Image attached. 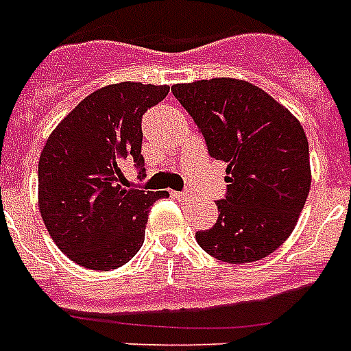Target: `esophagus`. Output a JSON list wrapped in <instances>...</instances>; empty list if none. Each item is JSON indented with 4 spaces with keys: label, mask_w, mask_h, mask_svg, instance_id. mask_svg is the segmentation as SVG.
I'll return each mask as SVG.
<instances>
[{
    "label": "esophagus",
    "mask_w": 351,
    "mask_h": 351,
    "mask_svg": "<svg viewBox=\"0 0 351 351\" xmlns=\"http://www.w3.org/2000/svg\"><path fill=\"white\" fill-rule=\"evenodd\" d=\"M171 195L175 198H178V200H184V198H187L189 195H187V191H171Z\"/></svg>",
    "instance_id": "esophagus-1"
}]
</instances>
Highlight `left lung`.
I'll return each instance as SVG.
<instances>
[{
	"label": "left lung",
	"instance_id": "left-lung-1",
	"mask_svg": "<svg viewBox=\"0 0 351 351\" xmlns=\"http://www.w3.org/2000/svg\"><path fill=\"white\" fill-rule=\"evenodd\" d=\"M171 93L202 132L208 153L228 162L219 220L197 231L206 253L230 264L261 261L293 231L310 193V149L299 120L244 80L176 84Z\"/></svg>",
	"mask_w": 351,
	"mask_h": 351
}]
</instances>
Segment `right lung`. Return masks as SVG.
Masks as SVG:
<instances>
[{"label": "right lung", "instance_id": "right-lung-1", "mask_svg": "<svg viewBox=\"0 0 351 351\" xmlns=\"http://www.w3.org/2000/svg\"><path fill=\"white\" fill-rule=\"evenodd\" d=\"M167 85H107L52 131L38 164V206L56 245L87 269L129 262L145 239L149 209L167 191L127 189L123 165L143 173L142 117Z\"/></svg>", "mask_w": 351, "mask_h": 351}]
</instances>
